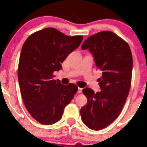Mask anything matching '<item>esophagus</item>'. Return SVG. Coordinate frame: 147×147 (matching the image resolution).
<instances>
[{
  "instance_id": "esophagus-1",
  "label": "esophagus",
  "mask_w": 147,
  "mask_h": 147,
  "mask_svg": "<svg viewBox=\"0 0 147 147\" xmlns=\"http://www.w3.org/2000/svg\"><path fill=\"white\" fill-rule=\"evenodd\" d=\"M82 92V88H78V94H81Z\"/></svg>"
}]
</instances>
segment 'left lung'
Masks as SVG:
<instances>
[{
  "instance_id": "obj_1",
  "label": "left lung",
  "mask_w": 147,
  "mask_h": 147,
  "mask_svg": "<svg viewBox=\"0 0 147 147\" xmlns=\"http://www.w3.org/2000/svg\"><path fill=\"white\" fill-rule=\"evenodd\" d=\"M82 49L89 50L102 75L98 79L101 91L95 93L88 87L82 90L88 102L80 114L86 126L100 130L116 119L125 104L131 85V50L126 41L111 31L90 36Z\"/></svg>"
}]
</instances>
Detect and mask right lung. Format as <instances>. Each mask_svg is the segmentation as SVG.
<instances>
[{
  "label": "right lung",
  "instance_id": "1",
  "mask_svg": "<svg viewBox=\"0 0 147 147\" xmlns=\"http://www.w3.org/2000/svg\"><path fill=\"white\" fill-rule=\"evenodd\" d=\"M83 36L65 35L54 28H45L29 36L22 47L18 80L24 104L39 123L59 121L64 108L78 91L75 84L63 85L53 80L66 57L79 47Z\"/></svg>",
  "mask_w": 147,
  "mask_h": 147
}]
</instances>
